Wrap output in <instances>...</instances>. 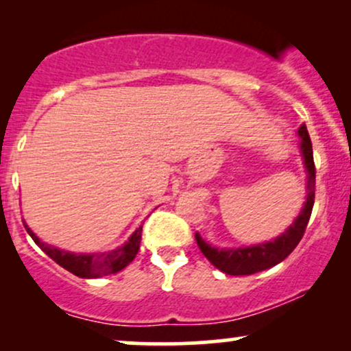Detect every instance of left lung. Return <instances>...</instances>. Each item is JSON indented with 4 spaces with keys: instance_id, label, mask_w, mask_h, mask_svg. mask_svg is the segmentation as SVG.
Masks as SVG:
<instances>
[{
    "instance_id": "1",
    "label": "left lung",
    "mask_w": 351,
    "mask_h": 351,
    "mask_svg": "<svg viewBox=\"0 0 351 351\" xmlns=\"http://www.w3.org/2000/svg\"><path fill=\"white\" fill-rule=\"evenodd\" d=\"M297 134L300 136L299 148L302 160H304L305 173H307V196H305V203L299 216L276 239L261 244L244 245V247H216V245L206 243L199 236V232H196L195 237L201 252L221 272L228 274V276H251V274L265 271V269H271L282 263L300 243L308 224L310 215H312L313 199H315V165H313L312 142H310L305 123L300 125Z\"/></svg>"
}]
</instances>
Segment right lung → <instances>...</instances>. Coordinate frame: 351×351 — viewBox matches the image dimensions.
I'll return each instance as SVG.
<instances>
[{
	"label": "right lung",
	"mask_w": 351,
	"mask_h": 351,
	"mask_svg": "<svg viewBox=\"0 0 351 351\" xmlns=\"http://www.w3.org/2000/svg\"><path fill=\"white\" fill-rule=\"evenodd\" d=\"M24 228L33 237V241L39 247L43 249L44 254L51 257L54 263H58L60 267L69 271L74 276L82 277V279H97V277L108 276V274H117L122 269L127 267L132 261L135 259L136 252L140 249V241H142V228H136L134 234L125 241V244L120 247L108 252H92V254H75L71 251H62V249L54 247V245L43 243L38 236L31 231L24 221Z\"/></svg>",
	"instance_id": "1"
}]
</instances>
